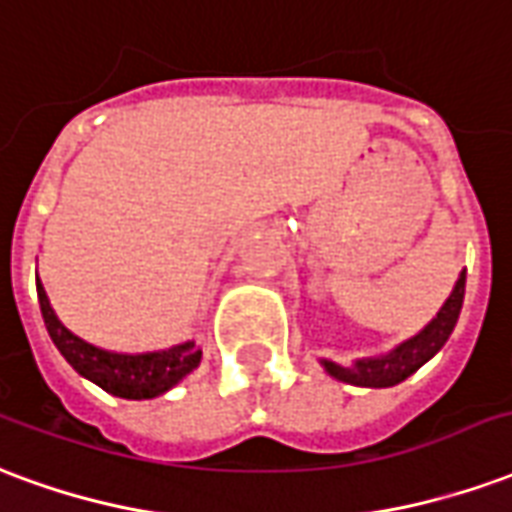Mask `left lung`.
Segmentation results:
<instances>
[{"mask_svg":"<svg viewBox=\"0 0 512 512\" xmlns=\"http://www.w3.org/2000/svg\"><path fill=\"white\" fill-rule=\"evenodd\" d=\"M464 289L466 272H461V278L455 281L453 292H450L445 305L439 308L436 319H431V324H425V330H420L414 338L395 346L390 354L365 357V360H357L354 365H338L333 360H322L324 371L335 376L338 382L357 384V387H393V384L404 382L417 368H423L447 343L455 322H458L461 305H464Z\"/></svg>","mask_w":512,"mask_h":512,"instance_id":"8db88e82","label":"left lung"}]
</instances>
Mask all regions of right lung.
I'll return each instance as SVG.
<instances>
[{"label":"right lung","instance_id":"obj_1","mask_svg":"<svg viewBox=\"0 0 512 512\" xmlns=\"http://www.w3.org/2000/svg\"><path fill=\"white\" fill-rule=\"evenodd\" d=\"M37 300H40V311H43L48 335L62 352V357L84 379L95 382L111 395L130 398V401L155 398V395H163L166 390H171L179 379H185L201 363V349L196 346V341L177 343V346L163 349V352H106V349L92 346L84 338L73 335L65 324L59 322L40 281H37Z\"/></svg>","mask_w":512,"mask_h":512}]
</instances>
